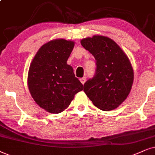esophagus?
Segmentation results:
<instances>
[{
    "mask_svg": "<svg viewBox=\"0 0 155 155\" xmlns=\"http://www.w3.org/2000/svg\"><path fill=\"white\" fill-rule=\"evenodd\" d=\"M86 77H82V78H81V79H80V81L81 82V84H84V83H85V81H86Z\"/></svg>",
    "mask_w": 155,
    "mask_h": 155,
    "instance_id": "34e87169",
    "label": "esophagus"
}]
</instances>
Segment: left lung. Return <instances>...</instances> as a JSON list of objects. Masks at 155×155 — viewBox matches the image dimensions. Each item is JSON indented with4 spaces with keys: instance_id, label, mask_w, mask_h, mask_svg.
Returning <instances> with one entry per match:
<instances>
[{
    "instance_id": "obj_1",
    "label": "left lung",
    "mask_w": 155,
    "mask_h": 155,
    "mask_svg": "<svg viewBox=\"0 0 155 155\" xmlns=\"http://www.w3.org/2000/svg\"><path fill=\"white\" fill-rule=\"evenodd\" d=\"M81 44L96 60L95 75L84 84L94 105L104 111L117 108L132 89L134 72L130 60L116 43L106 36L82 39Z\"/></svg>"
}]
</instances>
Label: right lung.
<instances>
[{"instance_id": "right-lung-1", "label": "right lung", "mask_w": 155, "mask_h": 155, "mask_svg": "<svg viewBox=\"0 0 155 155\" xmlns=\"http://www.w3.org/2000/svg\"><path fill=\"white\" fill-rule=\"evenodd\" d=\"M74 46V41L65 39L51 41L39 48L30 65L29 91L37 104L48 112H61L84 89L66 64Z\"/></svg>"}]
</instances>
